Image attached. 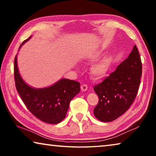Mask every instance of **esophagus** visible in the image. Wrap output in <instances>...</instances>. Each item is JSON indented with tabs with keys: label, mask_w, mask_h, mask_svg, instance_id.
I'll return each instance as SVG.
<instances>
[{
	"label": "esophagus",
	"mask_w": 156,
	"mask_h": 156,
	"mask_svg": "<svg viewBox=\"0 0 156 156\" xmlns=\"http://www.w3.org/2000/svg\"><path fill=\"white\" fill-rule=\"evenodd\" d=\"M87 89H88V87H87V84H83V85L81 86L82 91H85L87 90Z\"/></svg>",
	"instance_id": "obj_1"
}]
</instances>
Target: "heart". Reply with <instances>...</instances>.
<instances>
[{
	"mask_svg": "<svg viewBox=\"0 0 156 156\" xmlns=\"http://www.w3.org/2000/svg\"><path fill=\"white\" fill-rule=\"evenodd\" d=\"M101 50L94 52L89 56L91 60H96L100 56ZM112 64V58L110 56H105L94 63L91 68V72L94 77L100 78L106 76L110 69Z\"/></svg>",
	"mask_w": 156,
	"mask_h": 156,
	"instance_id": "heart-1",
	"label": "heart"
}]
</instances>
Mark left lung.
Masks as SVG:
<instances>
[{
  "label": "left lung",
  "instance_id": "left-lung-1",
  "mask_svg": "<svg viewBox=\"0 0 156 156\" xmlns=\"http://www.w3.org/2000/svg\"><path fill=\"white\" fill-rule=\"evenodd\" d=\"M142 76V62L134 45L128 58L94 89L99 101L94 113L102 122H112L125 113L135 100Z\"/></svg>",
  "mask_w": 156,
  "mask_h": 156
}]
</instances>
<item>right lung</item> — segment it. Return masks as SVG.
<instances>
[{
	"instance_id": "1",
	"label": "right lung",
	"mask_w": 156,
	"mask_h": 156,
	"mask_svg": "<svg viewBox=\"0 0 156 156\" xmlns=\"http://www.w3.org/2000/svg\"><path fill=\"white\" fill-rule=\"evenodd\" d=\"M31 37L23 42L20 48ZM14 79L17 91L25 106L37 118L49 124H58L64 119L70 101L80 89L78 82L66 78L44 88L28 85L18 71L17 55L14 59Z\"/></svg>"
}]
</instances>
